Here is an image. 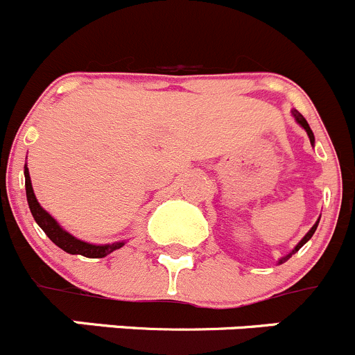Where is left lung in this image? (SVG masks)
Returning <instances> with one entry per match:
<instances>
[{"instance_id":"left-lung-1","label":"left lung","mask_w":355,"mask_h":355,"mask_svg":"<svg viewBox=\"0 0 355 355\" xmlns=\"http://www.w3.org/2000/svg\"><path fill=\"white\" fill-rule=\"evenodd\" d=\"M293 114H295V118H296V121H298V123L300 125H302V127H303V129H305L306 130V134H309V137H310V143H312L313 144V132H312V130H310V127H309V123H306V120H305V118H303L302 116V114H300L298 113V111H293ZM317 223H319V221H317ZM317 223H315V225H313L312 226V228H310V230H309V234H306L305 235V237H303L302 239V241H300V244L298 245H296V248H295V251H293V252H296V251H298V249L300 248H302V245L303 244H305V242H309L310 241V239H312V235L313 234H315V230H317ZM289 256H291V254H289ZM289 256H288V258H289ZM288 258H284V261H286V259H288ZM281 263H282V259H281Z\"/></svg>"}]
</instances>
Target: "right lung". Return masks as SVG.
I'll return each instance as SVG.
<instances>
[{"mask_svg":"<svg viewBox=\"0 0 355 355\" xmlns=\"http://www.w3.org/2000/svg\"><path fill=\"white\" fill-rule=\"evenodd\" d=\"M24 174H26V195H28V204L31 209V214L35 218V221L42 226V230L45 232L46 237L53 242L55 245H59L62 251L69 252V254H82L85 258H104L110 252L116 251L123 245V242H114V244H106V245H94L87 244V242L78 241L76 237L67 234L66 230H62L59 225H57L55 219L38 204L35 197V191H33L31 178H29L28 167L24 168Z\"/></svg>","mask_w":355,"mask_h":355,"instance_id":"right-lung-1","label":"right lung"}]
</instances>
